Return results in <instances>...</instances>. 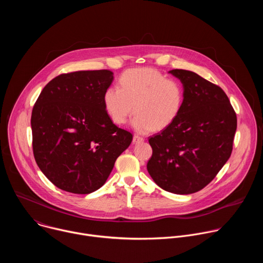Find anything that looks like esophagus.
I'll return each mask as SVG.
<instances>
[{
	"label": "esophagus",
	"instance_id": "obj_1",
	"mask_svg": "<svg viewBox=\"0 0 263 263\" xmlns=\"http://www.w3.org/2000/svg\"><path fill=\"white\" fill-rule=\"evenodd\" d=\"M143 140H144L143 137H141V136L138 135V134H134V136H133V143H140V142H142Z\"/></svg>",
	"mask_w": 263,
	"mask_h": 263
}]
</instances>
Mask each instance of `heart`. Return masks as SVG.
<instances>
[{
    "label": "heart",
    "instance_id": "obj_1",
    "mask_svg": "<svg viewBox=\"0 0 263 263\" xmlns=\"http://www.w3.org/2000/svg\"><path fill=\"white\" fill-rule=\"evenodd\" d=\"M105 110L111 121L124 125L136 111L132 121L138 132L164 130L179 118L184 104L182 84L152 67L126 70L120 87L110 86L103 96Z\"/></svg>",
    "mask_w": 263,
    "mask_h": 263
}]
</instances>
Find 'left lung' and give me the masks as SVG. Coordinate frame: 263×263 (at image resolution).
<instances>
[{
    "mask_svg": "<svg viewBox=\"0 0 263 263\" xmlns=\"http://www.w3.org/2000/svg\"><path fill=\"white\" fill-rule=\"evenodd\" d=\"M184 88L176 122L148 137L147 172L162 190L190 195L203 190L230 158L237 118L224 91L198 73L170 70Z\"/></svg>",
    "mask_w": 263,
    "mask_h": 263,
    "instance_id": "8db88e82",
    "label": "left lung"
}]
</instances>
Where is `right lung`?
I'll list each match as a JSON object with an SVG mask.
<instances>
[{
  "instance_id": "obj_1",
  "label": "right lung",
  "mask_w": 263,
  "mask_h": 263,
  "mask_svg": "<svg viewBox=\"0 0 263 263\" xmlns=\"http://www.w3.org/2000/svg\"><path fill=\"white\" fill-rule=\"evenodd\" d=\"M108 69L61 73L36 100L31 116L35 161L58 189L87 195L104 185L133 135L108 117Z\"/></svg>"
}]
</instances>
